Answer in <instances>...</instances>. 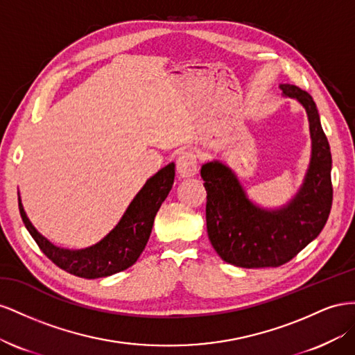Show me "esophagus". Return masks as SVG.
Returning a JSON list of instances; mask_svg holds the SVG:
<instances>
[{
	"label": "esophagus",
	"instance_id": "34e87169",
	"mask_svg": "<svg viewBox=\"0 0 355 355\" xmlns=\"http://www.w3.org/2000/svg\"><path fill=\"white\" fill-rule=\"evenodd\" d=\"M198 156L195 153H183L177 160V172L181 178H190L198 174Z\"/></svg>",
	"mask_w": 355,
	"mask_h": 355
}]
</instances>
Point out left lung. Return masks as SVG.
Instances as JSON below:
<instances>
[{"mask_svg": "<svg viewBox=\"0 0 355 355\" xmlns=\"http://www.w3.org/2000/svg\"><path fill=\"white\" fill-rule=\"evenodd\" d=\"M282 94L305 107L312 139L311 162L296 196L279 209L247 198L235 172L220 160L202 165L207 190V230L217 254L239 268H278L315 239L327 223L331 200V153L312 96L295 85Z\"/></svg>", "mask_w": 355, "mask_h": 355, "instance_id": "8db88e82", "label": "left lung"}]
</instances>
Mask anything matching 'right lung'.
<instances>
[{
    "label": "right lung",
    "mask_w": 355,
    "mask_h": 355,
    "mask_svg": "<svg viewBox=\"0 0 355 355\" xmlns=\"http://www.w3.org/2000/svg\"><path fill=\"white\" fill-rule=\"evenodd\" d=\"M174 164H169L156 172L130 202L117 226L98 244L85 250L60 248L47 241L26 217L19 196L20 217L40 250L56 266L80 278L95 279L110 277L132 266L144 251L153 229L155 217L174 184Z\"/></svg>",
    "instance_id": "1"
}]
</instances>
